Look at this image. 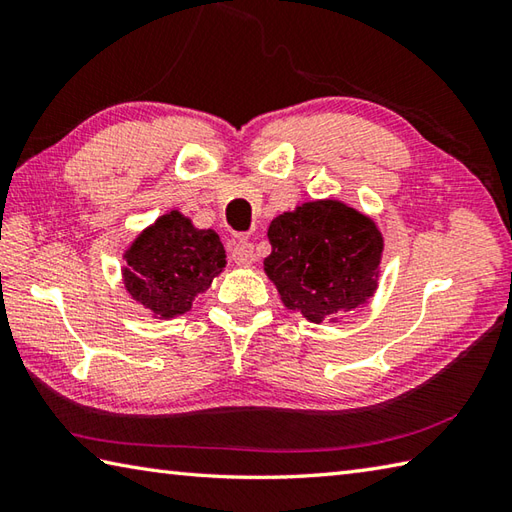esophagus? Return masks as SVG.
<instances>
[{
    "mask_svg": "<svg viewBox=\"0 0 512 512\" xmlns=\"http://www.w3.org/2000/svg\"><path fill=\"white\" fill-rule=\"evenodd\" d=\"M231 259L237 266H250L255 262V246L248 242H237L231 248Z\"/></svg>",
    "mask_w": 512,
    "mask_h": 512,
    "instance_id": "esophagus-1",
    "label": "esophagus"
}]
</instances>
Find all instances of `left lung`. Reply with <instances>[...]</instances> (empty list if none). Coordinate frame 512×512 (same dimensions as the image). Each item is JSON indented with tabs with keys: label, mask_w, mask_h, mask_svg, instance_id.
<instances>
[{
	"label": "left lung",
	"mask_w": 512,
	"mask_h": 512,
	"mask_svg": "<svg viewBox=\"0 0 512 512\" xmlns=\"http://www.w3.org/2000/svg\"><path fill=\"white\" fill-rule=\"evenodd\" d=\"M268 279L288 310L312 323H336L374 297L383 233L372 217L341 200H312L268 226Z\"/></svg>",
	"instance_id": "1"
}]
</instances>
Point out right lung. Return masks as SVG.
I'll list each match as a JSON object with an SVG mask.
<instances>
[{
  "mask_svg": "<svg viewBox=\"0 0 512 512\" xmlns=\"http://www.w3.org/2000/svg\"><path fill=\"white\" fill-rule=\"evenodd\" d=\"M123 284L156 319L187 314L193 301L226 266V250L213 228L193 226L171 209L136 235L123 253Z\"/></svg>",
  "mask_w": 512,
  "mask_h": 512,
  "instance_id": "right-lung-1",
  "label": "right lung"
}]
</instances>
